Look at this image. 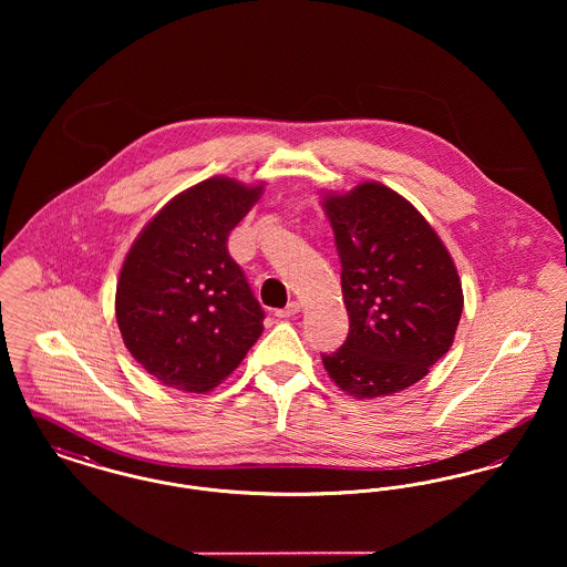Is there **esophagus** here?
<instances>
[{"label": "esophagus", "mask_w": 567, "mask_h": 567, "mask_svg": "<svg viewBox=\"0 0 567 567\" xmlns=\"http://www.w3.org/2000/svg\"><path fill=\"white\" fill-rule=\"evenodd\" d=\"M297 312H299V303L291 301L287 308L276 310V317H278V319H291V317H296Z\"/></svg>", "instance_id": "obj_1"}]
</instances>
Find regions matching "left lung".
<instances>
[{"label": "left lung", "instance_id": "left-lung-1", "mask_svg": "<svg viewBox=\"0 0 567 567\" xmlns=\"http://www.w3.org/2000/svg\"><path fill=\"white\" fill-rule=\"evenodd\" d=\"M349 312L344 344L323 357L331 380L357 400L398 393L427 377L457 331V268L432 225L400 193L363 183L324 195Z\"/></svg>", "mask_w": 567, "mask_h": 567}]
</instances>
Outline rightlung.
I'll list each match as a JSON object with an SVG mask.
<instances>
[{"instance_id": "add662e5", "label": "right lung", "mask_w": 567, "mask_h": 567, "mask_svg": "<svg viewBox=\"0 0 567 567\" xmlns=\"http://www.w3.org/2000/svg\"><path fill=\"white\" fill-rule=\"evenodd\" d=\"M261 190L220 176L183 190L125 257L116 323L127 351L165 386L215 389L264 331L266 312L227 250Z\"/></svg>"}]
</instances>
